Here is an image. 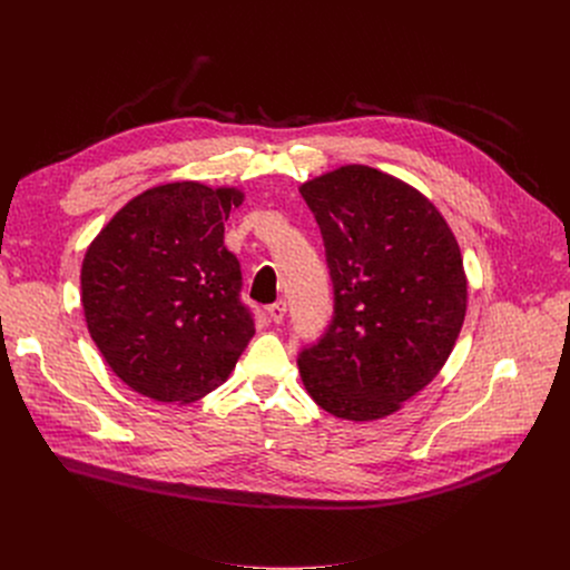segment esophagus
Instances as JSON below:
<instances>
[{
	"label": "esophagus",
	"instance_id": "esophagus-1",
	"mask_svg": "<svg viewBox=\"0 0 570 570\" xmlns=\"http://www.w3.org/2000/svg\"><path fill=\"white\" fill-rule=\"evenodd\" d=\"M268 315H271V320H273L275 324H279V322L284 320V315H286V302L279 299V302L271 304V306H268Z\"/></svg>",
	"mask_w": 570,
	"mask_h": 570
}]
</instances>
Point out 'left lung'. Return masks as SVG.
Returning a JSON list of instances; mask_svg holds the SVG:
<instances>
[{
  "mask_svg": "<svg viewBox=\"0 0 570 570\" xmlns=\"http://www.w3.org/2000/svg\"><path fill=\"white\" fill-rule=\"evenodd\" d=\"M327 250L334 320L297 358L308 396L338 420L396 413L444 367L466 313L458 238L415 187L345 165L299 187Z\"/></svg>",
  "mask_w": 570,
  "mask_h": 570,
  "instance_id": "1",
  "label": "left lung"
}]
</instances>
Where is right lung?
Listing matches in <instances>:
<instances>
[{
  "mask_svg": "<svg viewBox=\"0 0 570 570\" xmlns=\"http://www.w3.org/2000/svg\"><path fill=\"white\" fill-rule=\"evenodd\" d=\"M246 194L196 180L128 200L80 268L88 332L110 370L161 403H191L232 374L255 336L225 220Z\"/></svg>",
  "mask_w": 570,
  "mask_h": 570,
  "instance_id": "obj_1",
  "label": "right lung"
}]
</instances>
